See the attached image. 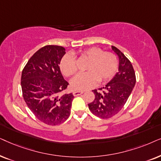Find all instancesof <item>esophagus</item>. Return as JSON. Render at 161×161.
Listing matches in <instances>:
<instances>
[{"mask_svg": "<svg viewBox=\"0 0 161 161\" xmlns=\"http://www.w3.org/2000/svg\"><path fill=\"white\" fill-rule=\"evenodd\" d=\"M83 93H84V92L81 91H74V93H73V94H74V96H77L81 95V94H82Z\"/></svg>", "mask_w": 161, "mask_h": 161, "instance_id": "obj_1", "label": "esophagus"}]
</instances>
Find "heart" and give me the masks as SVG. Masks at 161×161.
Segmentation results:
<instances>
[{"mask_svg":"<svg viewBox=\"0 0 161 161\" xmlns=\"http://www.w3.org/2000/svg\"><path fill=\"white\" fill-rule=\"evenodd\" d=\"M82 58L87 59L86 72L78 74L71 80L75 90H87L96 83L104 82L114 76L119 68V60L114 53L104 51L98 47H91L79 53ZM59 69L65 76H71L77 71L76 61L71 54L67 53L59 62Z\"/></svg>","mask_w":161,"mask_h":161,"instance_id":"b5f03b06","label":"heart"}]
</instances>
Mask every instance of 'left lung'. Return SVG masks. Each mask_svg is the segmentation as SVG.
Listing matches in <instances>:
<instances>
[{"mask_svg":"<svg viewBox=\"0 0 161 161\" xmlns=\"http://www.w3.org/2000/svg\"><path fill=\"white\" fill-rule=\"evenodd\" d=\"M112 49L119 58V72L105 87L93 90L95 98L88 104L91 113L103 119H110L122 110L136 82L130 61L116 47L112 46Z\"/></svg>","mask_w":161,"mask_h":161,"instance_id":"obj_1","label":"left lung"}]
</instances>
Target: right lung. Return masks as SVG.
<instances>
[{
	"instance_id": "obj_1",
	"label": "right lung",
	"mask_w": 161,
	"mask_h": 161,
	"mask_svg": "<svg viewBox=\"0 0 161 161\" xmlns=\"http://www.w3.org/2000/svg\"><path fill=\"white\" fill-rule=\"evenodd\" d=\"M65 48L48 45L29 59L21 75L24 101L37 119L48 125L63 123L70 114L72 93L61 95L69 85L59 69Z\"/></svg>"
}]
</instances>
